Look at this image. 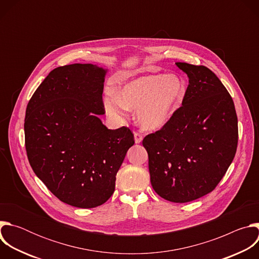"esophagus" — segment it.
I'll return each instance as SVG.
<instances>
[{"label":"esophagus","instance_id":"obj_1","mask_svg":"<svg viewBox=\"0 0 259 259\" xmlns=\"http://www.w3.org/2000/svg\"><path fill=\"white\" fill-rule=\"evenodd\" d=\"M134 139L135 143H140L142 140V134L139 132H134Z\"/></svg>","mask_w":259,"mask_h":259}]
</instances>
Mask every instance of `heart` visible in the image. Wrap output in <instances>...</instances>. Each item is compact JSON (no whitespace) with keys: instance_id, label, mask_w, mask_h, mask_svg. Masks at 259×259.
<instances>
[{"instance_id":"heart-1","label":"heart","mask_w":259,"mask_h":259,"mask_svg":"<svg viewBox=\"0 0 259 259\" xmlns=\"http://www.w3.org/2000/svg\"><path fill=\"white\" fill-rule=\"evenodd\" d=\"M187 94L183 80L177 75H149L125 84L115 96H106L104 106L109 116L123 119L126 110H137L142 128L164 127L181 106Z\"/></svg>"}]
</instances>
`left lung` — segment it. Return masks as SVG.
Returning <instances> with one entry per match:
<instances>
[{
	"instance_id": "left-lung-1",
	"label": "left lung",
	"mask_w": 259,
	"mask_h": 259,
	"mask_svg": "<svg viewBox=\"0 0 259 259\" xmlns=\"http://www.w3.org/2000/svg\"><path fill=\"white\" fill-rule=\"evenodd\" d=\"M189 86L182 105L160 130L146 135L155 192L174 203L211 193L232 164L238 145V118L231 94L204 65L176 62Z\"/></svg>"
}]
</instances>
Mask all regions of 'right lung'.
<instances>
[{
	"mask_svg": "<svg viewBox=\"0 0 259 259\" xmlns=\"http://www.w3.org/2000/svg\"><path fill=\"white\" fill-rule=\"evenodd\" d=\"M106 70L75 63L54 68L29 99L24 119L28 162L61 202L94 208L115 192L116 175L134 135L98 118Z\"/></svg>",
	"mask_w": 259,
	"mask_h": 259,
	"instance_id": "1",
	"label": "right lung"
}]
</instances>
